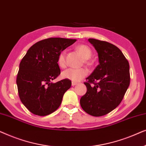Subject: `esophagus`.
Wrapping results in <instances>:
<instances>
[{
    "instance_id": "obj_1",
    "label": "esophagus",
    "mask_w": 146,
    "mask_h": 146,
    "mask_svg": "<svg viewBox=\"0 0 146 146\" xmlns=\"http://www.w3.org/2000/svg\"><path fill=\"white\" fill-rule=\"evenodd\" d=\"M78 84V83L77 82H72V86H76V85H77Z\"/></svg>"
}]
</instances>
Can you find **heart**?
Segmentation results:
<instances>
[{
	"mask_svg": "<svg viewBox=\"0 0 146 146\" xmlns=\"http://www.w3.org/2000/svg\"><path fill=\"white\" fill-rule=\"evenodd\" d=\"M78 51L81 54L85 60L89 59L92 56V50L86 45L80 44L78 46ZM86 62H87L86 60ZM58 64L60 67L64 68L66 65V55L64 52H62L58 58ZM88 74V71L85 68H68L62 73V77L73 82H79Z\"/></svg>",
	"mask_w": 146,
	"mask_h": 146,
	"instance_id": "obj_1",
	"label": "heart"
}]
</instances>
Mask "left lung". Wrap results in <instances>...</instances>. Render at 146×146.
<instances>
[{
    "label": "left lung",
    "mask_w": 146,
    "mask_h": 146,
    "mask_svg": "<svg viewBox=\"0 0 146 146\" xmlns=\"http://www.w3.org/2000/svg\"><path fill=\"white\" fill-rule=\"evenodd\" d=\"M88 41L97 51L99 64L84 82L87 92L81 98L80 105L88 114L102 116L114 110L122 100L129 85V65L115 45L94 38Z\"/></svg>",
    "instance_id": "obj_1"
}]
</instances>
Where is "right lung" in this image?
<instances>
[{
    "label": "right lung",
    "mask_w": 146,
    "mask_h": 146,
    "mask_svg": "<svg viewBox=\"0 0 146 146\" xmlns=\"http://www.w3.org/2000/svg\"><path fill=\"white\" fill-rule=\"evenodd\" d=\"M76 39L50 38L32 46L20 63L17 84L22 103L34 114L44 116L58 108L72 82H52L60 74L58 58Z\"/></svg>",
    "instance_id": "obj_1"
}]
</instances>
